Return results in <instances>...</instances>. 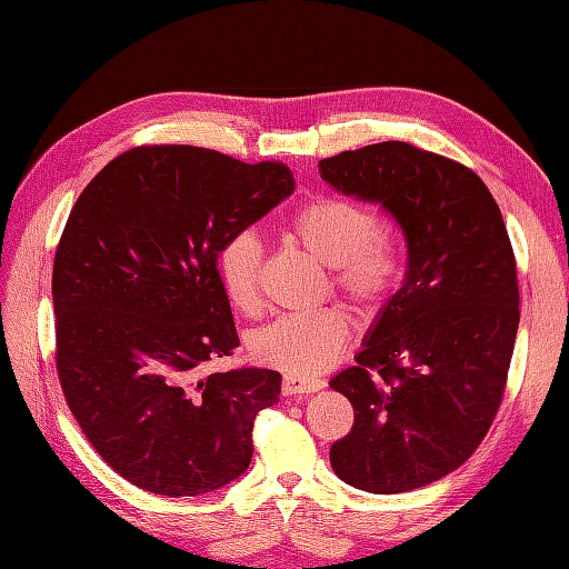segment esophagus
Returning a JSON list of instances; mask_svg holds the SVG:
<instances>
[{
    "instance_id": "1",
    "label": "esophagus",
    "mask_w": 569,
    "mask_h": 569,
    "mask_svg": "<svg viewBox=\"0 0 569 569\" xmlns=\"http://www.w3.org/2000/svg\"><path fill=\"white\" fill-rule=\"evenodd\" d=\"M325 382L318 380V377H303L297 372H289L282 377V393L291 396V393H313L318 389H322Z\"/></svg>"
}]
</instances>
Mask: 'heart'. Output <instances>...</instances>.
<instances>
[{
  "label": "heart",
  "instance_id": "obj_1",
  "mask_svg": "<svg viewBox=\"0 0 569 569\" xmlns=\"http://www.w3.org/2000/svg\"><path fill=\"white\" fill-rule=\"evenodd\" d=\"M287 237L325 266L332 282L358 311H382L399 284L401 261L380 218L368 206L343 197L318 194L291 211ZM216 270L230 303L247 316L263 301V247L251 232H234L218 247ZM351 320L337 306L289 313L253 332L249 351L261 366L297 375L330 368L347 349Z\"/></svg>",
  "mask_w": 569,
  "mask_h": 569
}]
</instances>
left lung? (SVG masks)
Returning <instances> with one entry per match:
<instances>
[{
  "instance_id": "1",
  "label": "left lung",
  "mask_w": 569,
  "mask_h": 569,
  "mask_svg": "<svg viewBox=\"0 0 569 569\" xmlns=\"http://www.w3.org/2000/svg\"><path fill=\"white\" fill-rule=\"evenodd\" d=\"M318 170L382 203L408 251L403 287L330 382L353 406L332 470L370 493L420 489L477 451L503 401L520 325L506 222L475 170L406 142L341 151Z\"/></svg>"
}]
</instances>
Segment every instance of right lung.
Instances as JSON below:
<instances>
[{"label":"right lung","mask_w":569,"mask_h":569,"mask_svg":"<svg viewBox=\"0 0 569 569\" xmlns=\"http://www.w3.org/2000/svg\"><path fill=\"white\" fill-rule=\"evenodd\" d=\"M291 192L280 161L149 144L78 197L51 272L57 372L82 435L130 485L201 496L249 468L253 420L282 377L203 375L239 347L216 253Z\"/></svg>","instance_id":"1"}]
</instances>
